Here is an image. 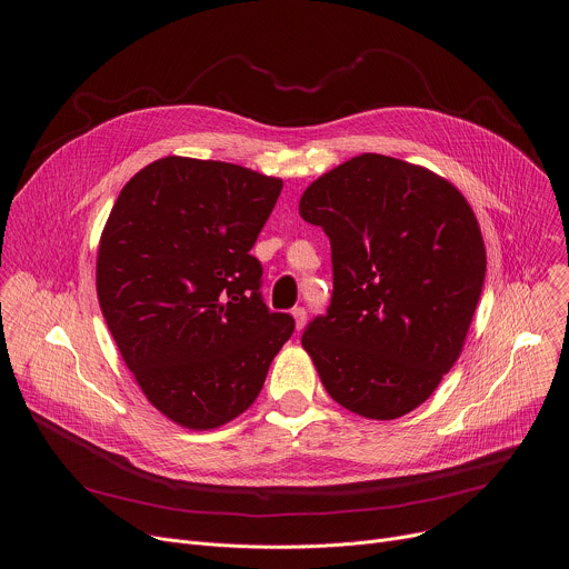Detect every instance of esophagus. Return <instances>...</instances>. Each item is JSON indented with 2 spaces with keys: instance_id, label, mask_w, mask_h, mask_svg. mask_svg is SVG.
<instances>
[{
  "instance_id": "esophagus-1",
  "label": "esophagus",
  "mask_w": 569,
  "mask_h": 569,
  "mask_svg": "<svg viewBox=\"0 0 569 569\" xmlns=\"http://www.w3.org/2000/svg\"><path fill=\"white\" fill-rule=\"evenodd\" d=\"M292 317H295V327H297V331H301L303 329V323H306V308H292Z\"/></svg>"
}]
</instances>
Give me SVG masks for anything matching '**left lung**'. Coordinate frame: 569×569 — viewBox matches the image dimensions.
Listing matches in <instances>:
<instances>
[{"mask_svg":"<svg viewBox=\"0 0 569 569\" xmlns=\"http://www.w3.org/2000/svg\"><path fill=\"white\" fill-rule=\"evenodd\" d=\"M299 213L331 240V306L301 336L321 385L367 419L412 412L457 362L481 295L470 204L423 167L365 152L315 180Z\"/></svg>","mask_w":569,"mask_h":569,"instance_id":"1","label":"left lung"}]
</instances>
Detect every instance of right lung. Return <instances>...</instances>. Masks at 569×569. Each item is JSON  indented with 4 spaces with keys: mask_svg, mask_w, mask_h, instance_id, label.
<instances>
[{
    "mask_svg": "<svg viewBox=\"0 0 569 569\" xmlns=\"http://www.w3.org/2000/svg\"><path fill=\"white\" fill-rule=\"evenodd\" d=\"M281 189L246 167L171 154L110 211L97 259L103 317L146 398L184 428L246 412L295 331L263 303L250 254Z\"/></svg>",
    "mask_w": 569,
    "mask_h": 569,
    "instance_id": "obj_1",
    "label": "right lung"
}]
</instances>
